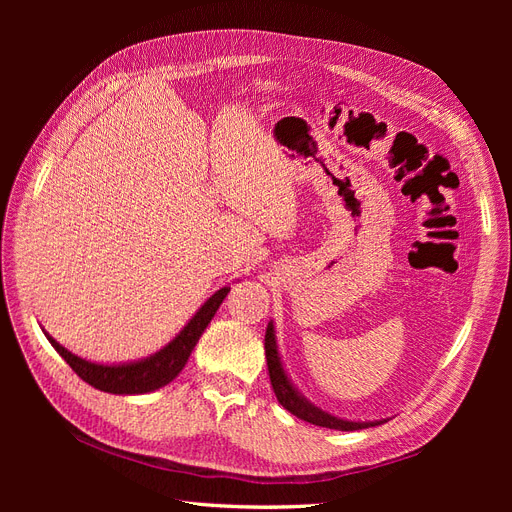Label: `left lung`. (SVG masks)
I'll use <instances>...</instances> for the list:
<instances>
[{
  "label": "left lung",
  "instance_id": "left-lung-1",
  "mask_svg": "<svg viewBox=\"0 0 512 512\" xmlns=\"http://www.w3.org/2000/svg\"><path fill=\"white\" fill-rule=\"evenodd\" d=\"M265 359H267V371H270V380H272V388L276 392V398L280 405L290 411L294 417H299L307 423L319 425V427H330V429H340V432H355V429H365V427H373L380 425L382 421H346V419H338L326 411L317 409L315 405L301 396L288 380V375L282 367L280 355H278V344H276V334H274V324L267 326L265 330Z\"/></svg>",
  "mask_w": 512,
  "mask_h": 512
}]
</instances>
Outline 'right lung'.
I'll use <instances>...</instances> for the list:
<instances>
[{
    "label": "right lung",
    "instance_id": "1",
    "mask_svg": "<svg viewBox=\"0 0 512 512\" xmlns=\"http://www.w3.org/2000/svg\"><path fill=\"white\" fill-rule=\"evenodd\" d=\"M228 292H230L228 286L220 288L213 297H209L203 303V307L195 313V317L188 321L170 344L161 348L159 353L134 363H124V365L91 363L66 351V348L60 342L53 340L49 334L45 336L51 342V346L62 355V359L72 367V371L78 375V378L85 380L93 388L101 392H110V394H145L170 384L182 371L188 357L193 353L195 344L199 342L201 334L205 332L215 311L220 309Z\"/></svg>",
    "mask_w": 512,
    "mask_h": 512
}]
</instances>
